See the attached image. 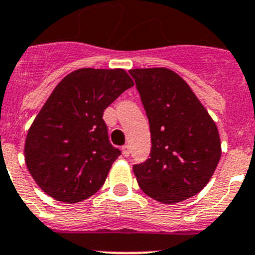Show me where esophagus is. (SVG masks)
<instances>
[{
  "label": "esophagus",
  "instance_id": "1",
  "mask_svg": "<svg viewBox=\"0 0 255 255\" xmlns=\"http://www.w3.org/2000/svg\"><path fill=\"white\" fill-rule=\"evenodd\" d=\"M122 151H123V155H125L126 158H127V156H129V146L128 145H125L123 146V147H122Z\"/></svg>",
  "mask_w": 255,
  "mask_h": 255
}]
</instances>
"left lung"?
<instances>
[{
	"mask_svg": "<svg viewBox=\"0 0 255 255\" xmlns=\"http://www.w3.org/2000/svg\"><path fill=\"white\" fill-rule=\"evenodd\" d=\"M151 133L150 158L133 165L138 186L163 204L204 189L221 159L216 123L190 86L167 68L130 69Z\"/></svg>",
	"mask_w": 255,
	"mask_h": 255,
	"instance_id": "left-lung-1",
	"label": "left lung"
}]
</instances>
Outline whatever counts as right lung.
Returning a JSON list of instances; mask_svg holds the SVG:
<instances>
[{
    "label": "right lung",
    "mask_w": 255,
    "mask_h": 255,
    "mask_svg": "<svg viewBox=\"0 0 255 255\" xmlns=\"http://www.w3.org/2000/svg\"><path fill=\"white\" fill-rule=\"evenodd\" d=\"M132 86L123 69L83 68L55 87L24 147L29 173L51 198L73 204L101 189L121 155L109 141L104 110Z\"/></svg>",
    "instance_id": "right-lung-1"
}]
</instances>
